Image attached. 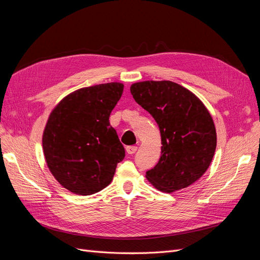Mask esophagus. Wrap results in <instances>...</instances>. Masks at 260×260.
<instances>
[{
  "label": "esophagus",
  "instance_id": "esophagus-1",
  "mask_svg": "<svg viewBox=\"0 0 260 260\" xmlns=\"http://www.w3.org/2000/svg\"><path fill=\"white\" fill-rule=\"evenodd\" d=\"M125 151H127L128 154H135L138 151V147L137 146H127L125 147Z\"/></svg>",
  "mask_w": 260,
  "mask_h": 260
}]
</instances>
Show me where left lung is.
<instances>
[{
    "instance_id": "1",
    "label": "left lung",
    "mask_w": 260,
    "mask_h": 260,
    "mask_svg": "<svg viewBox=\"0 0 260 260\" xmlns=\"http://www.w3.org/2000/svg\"><path fill=\"white\" fill-rule=\"evenodd\" d=\"M130 91L160 130L161 156L146 179L165 193L196 182L208 169L217 146L215 123L206 106L190 90L168 80L137 82Z\"/></svg>"
}]
</instances>
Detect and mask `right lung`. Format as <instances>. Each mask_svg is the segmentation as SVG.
I'll use <instances>...</instances> for the list:
<instances>
[{
	"instance_id": "1",
	"label": "right lung",
	"mask_w": 260,
	"mask_h": 260,
	"mask_svg": "<svg viewBox=\"0 0 260 260\" xmlns=\"http://www.w3.org/2000/svg\"><path fill=\"white\" fill-rule=\"evenodd\" d=\"M123 84L102 83L68 94L53 108L42 137L44 158L53 177L68 191L91 195L114 178L124 148L109 123Z\"/></svg>"
}]
</instances>
